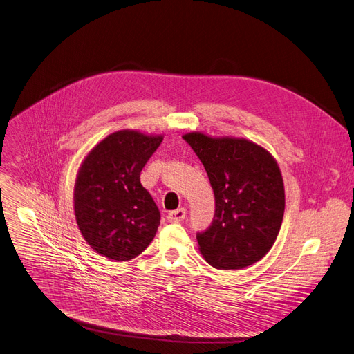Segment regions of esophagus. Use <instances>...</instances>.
I'll return each mask as SVG.
<instances>
[{
	"label": "esophagus",
	"mask_w": 354,
	"mask_h": 354,
	"mask_svg": "<svg viewBox=\"0 0 354 354\" xmlns=\"http://www.w3.org/2000/svg\"><path fill=\"white\" fill-rule=\"evenodd\" d=\"M185 217H186V210H185L183 207L176 209V210H172V212L168 213V220H169L171 223H179V221H182Z\"/></svg>",
	"instance_id": "esophagus-1"
}]
</instances>
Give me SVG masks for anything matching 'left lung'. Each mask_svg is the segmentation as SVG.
I'll use <instances>...</instances> for the list:
<instances>
[{
	"label": "left lung",
	"instance_id": "8db88e82",
	"mask_svg": "<svg viewBox=\"0 0 354 354\" xmlns=\"http://www.w3.org/2000/svg\"><path fill=\"white\" fill-rule=\"evenodd\" d=\"M182 138L203 164L216 201L213 221L198 233L199 251L217 270H241L274 245L283 210V180L275 158L261 145L199 131Z\"/></svg>",
	"mask_w": 354,
	"mask_h": 354
}]
</instances>
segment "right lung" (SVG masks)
<instances>
[{"instance_id": "right-lung-1", "label": "right lung", "mask_w": 354, "mask_h": 354, "mask_svg": "<svg viewBox=\"0 0 354 354\" xmlns=\"http://www.w3.org/2000/svg\"><path fill=\"white\" fill-rule=\"evenodd\" d=\"M164 136L120 130L84 156L75 183V216L86 243L111 261H130L153 240L160 214L140 174Z\"/></svg>"}]
</instances>
